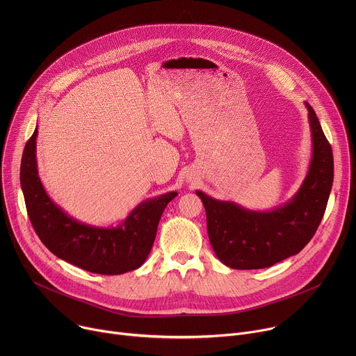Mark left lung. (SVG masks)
I'll use <instances>...</instances> for the list:
<instances>
[{
    "label": "left lung",
    "mask_w": 356,
    "mask_h": 356,
    "mask_svg": "<svg viewBox=\"0 0 356 356\" xmlns=\"http://www.w3.org/2000/svg\"><path fill=\"white\" fill-rule=\"evenodd\" d=\"M306 107L313 156L306 179L286 204L270 211H252L195 191L206 209L211 246L228 268L264 269L297 255L323 220L334 180V158L316 111L309 103Z\"/></svg>",
    "instance_id": "left-lung-1"
}]
</instances>
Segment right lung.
I'll return each instance as SVG.
<instances>
[{
    "label": "right lung",
    "instance_id": "obj_1",
    "mask_svg": "<svg viewBox=\"0 0 356 356\" xmlns=\"http://www.w3.org/2000/svg\"><path fill=\"white\" fill-rule=\"evenodd\" d=\"M38 128L25 145L21 187L26 211L42 243L58 258L91 273L122 275L146 261L159 220L176 191L147 198L117 227H94L67 216L44 191L36 163Z\"/></svg>",
    "mask_w": 356,
    "mask_h": 356
}]
</instances>
